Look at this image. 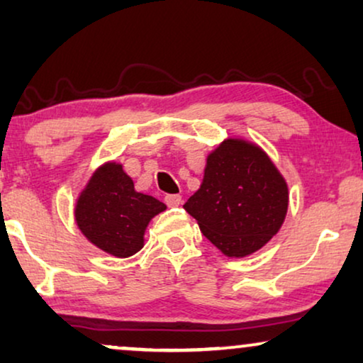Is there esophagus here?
Listing matches in <instances>:
<instances>
[{
  "label": "esophagus",
  "instance_id": "esophagus-1",
  "mask_svg": "<svg viewBox=\"0 0 363 363\" xmlns=\"http://www.w3.org/2000/svg\"><path fill=\"white\" fill-rule=\"evenodd\" d=\"M165 203L170 208H177V206L182 205V196L180 195H167Z\"/></svg>",
  "mask_w": 363,
  "mask_h": 363
}]
</instances>
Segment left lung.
Here are the masks:
<instances>
[{
  "instance_id": "1",
  "label": "left lung",
  "mask_w": 363,
  "mask_h": 363,
  "mask_svg": "<svg viewBox=\"0 0 363 363\" xmlns=\"http://www.w3.org/2000/svg\"><path fill=\"white\" fill-rule=\"evenodd\" d=\"M289 206V188L257 143L225 138L206 157L205 175L183 208L228 257H246L277 235Z\"/></svg>"
}]
</instances>
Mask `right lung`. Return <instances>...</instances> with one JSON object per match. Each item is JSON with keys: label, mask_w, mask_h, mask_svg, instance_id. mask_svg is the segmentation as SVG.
Returning a JSON list of instances; mask_svg holds the SVG:
<instances>
[{"label": "right lung", "mask_w": 363, "mask_h": 363, "mask_svg": "<svg viewBox=\"0 0 363 363\" xmlns=\"http://www.w3.org/2000/svg\"><path fill=\"white\" fill-rule=\"evenodd\" d=\"M165 210V203L135 190L122 163L108 160L94 170L79 193L74 221L99 250L128 257L142 250L148 223Z\"/></svg>", "instance_id": "right-lung-1"}]
</instances>
